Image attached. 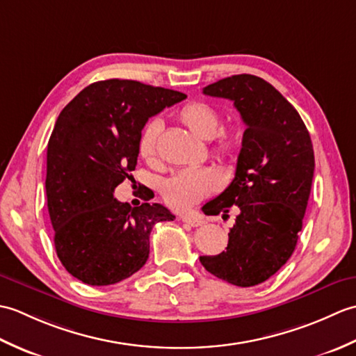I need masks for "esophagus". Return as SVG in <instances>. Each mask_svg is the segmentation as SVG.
<instances>
[{
  "label": "esophagus",
  "instance_id": "34e87169",
  "mask_svg": "<svg viewBox=\"0 0 356 356\" xmlns=\"http://www.w3.org/2000/svg\"><path fill=\"white\" fill-rule=\"evenodd\" d=\"M180 220H182L184 223L190 225V226H202L203 223H205V220L199 216V214H184L180 216Z\"/></svg>",
  "mask_w": 356,
  "mask_h": 356
}]
</instances>
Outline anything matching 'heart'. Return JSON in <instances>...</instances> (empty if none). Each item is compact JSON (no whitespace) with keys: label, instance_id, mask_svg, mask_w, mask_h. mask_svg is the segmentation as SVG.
<instances>
[{"label":"heart","instance_id":"1","mask_svg":"<svg viewBox=\"0 0 356 356\" xmlns=\"http://www.w3.org/2000/svg\"><path fill=\"white\" fill-rule=\"evenodd\" d=\"M179 122L202 140L213 142V153L220 162H234L238 156L240 142L236 134L223 133L222 116L213 105L193 101L182 105L176 113ZM162 131L159 119H151L142 128L138 151L143 161L154 165L159 161L157 140ZM218 188V179L208 168H188L174 172L162 188L165 202L176 209L197 205Z\"/></svg>","mask_w":356,"mask_h":356}]
</instances>
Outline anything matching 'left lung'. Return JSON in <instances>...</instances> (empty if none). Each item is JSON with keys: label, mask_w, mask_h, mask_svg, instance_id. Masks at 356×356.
Here are the masks:
<instances>
[{"label": "left lung", "mask_w": 356, "mask_h": 356, "mask_svg": "<svg viewBox=\"0 0 356 356\" xmlns=\"http://www.w3.org/2000/svg\"><path fill=\"white\" fill-rule=\"evenodd\" d=\"M203 95L234 102L246 125L236 177L203 207L217 216L237 207L226 251L203 255L211 274L249 287L266 282L291 259L303 228L314 179V147L291 102L254 74H234L203 88Z\"/></svg>", "instance_id": "left-lung-1"}]
</instances>
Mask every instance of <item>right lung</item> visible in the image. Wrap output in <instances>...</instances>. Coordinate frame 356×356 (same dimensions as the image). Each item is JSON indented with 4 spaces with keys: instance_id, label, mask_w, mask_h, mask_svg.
I'll return each instance as SVG.
<instances>
[{
    "instance_id": "1",
    "label": "right lung",
    "mask_w": 356,
    "mask_h": 356,
    "mask_svg": "<svg viewBox=\"0 0 356 356\" xmlns=\"http://www.w3.org/2000/svg\"><path fill=\"white\" fill-rule=\"evenodd\" d=\"M186 95L130 79L90 84L59 113L47 145L45 193L63 266L90 286H108L148 260L149 232L174 220L159 203L131 208L115 188L138 165L147 120Z\"/></svg>"
}]
</instances>
